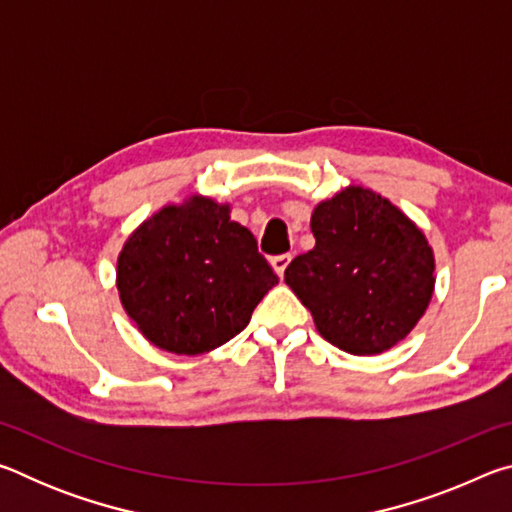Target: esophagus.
Masks as SVG:
<instances>
[{
  "label": "esophagus",
  "mask_w": 512,
  "mask_h": 512,
  "mask_svg": "<svg viewBox=\"0 0 512 512\" xmlns=\"http://www.w3.org/2000/svg\"><path fill=\"white\" fill-rule=\"evenodd\" d=\"M289 262H291V255L289 253H284V255H275V257H271V266L275 268V273L277 275H284V271H287V266H289Z\"/></svg>",
  "instance_id": "34e87169"
}]
</instances>
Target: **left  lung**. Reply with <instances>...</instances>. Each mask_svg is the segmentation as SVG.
I'll return each instance as SVG.
<instances>
[{
	"label": "left lung",
	"instance_id": "obj_1",
	"mask_svg": "<svg viewBox=\"0 0 512 512\" xmlns=\"http://www.w3.org/2000/svg\"><path fill=\"white\" fill-rule=\"evenodd\" d=\"M311 232L316 246L284 282L320 336L357 357L400 343L433 293V250L418 225L370 189L348 187L316 207Z\"/></svg>",
	"mask_w": 512,
	"mask_h": 512
}]
</instances>
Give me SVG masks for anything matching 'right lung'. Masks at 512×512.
<instances>
[{
    "instance_id": "add662e5",
    "label": "right lung",
    "mask_w": 512,
    "mask_h": 512,
    "mask_svg": "<svg viewBox=\"0 0 512 512\" xmlns=\"http://www.w3.org/2000/svg\"><path fill=\"white\" fill-rule=\"evenodd\" d=\"M275 284L253 232L203 196L162 207L117 259L126 314L153 345L187 357L237 336Z\"/></svg>"
}]
</instances>
